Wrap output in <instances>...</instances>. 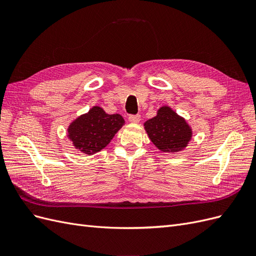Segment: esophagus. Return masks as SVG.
<instances>
[{
    "instance_id": "34e87169",
    "label": "esophagus",
    "mask_w": 256,
    "mask_h": 256,
    "mask_svg": "<svg viewBox=\"0 0 256 256\" xmlns=\"http://www.w3.org/2000/svg\"><path fill=\"white\" fill-rule=\"evenodd\" d=\"M128 120H129V122H138L141 120V115L140 114H134V115H129V118H128Z\"/></svg>"
}]
</instances>
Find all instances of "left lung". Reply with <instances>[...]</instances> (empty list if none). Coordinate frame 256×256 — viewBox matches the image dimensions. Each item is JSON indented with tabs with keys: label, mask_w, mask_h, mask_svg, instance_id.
<instances>
[{
	"label": "left lung",
	"mask_w": 256,
	"mask_h": 256,
	"mask_svg": "<svg viewBox=\"0 0 256 256\" xmlns=\"http://www.w3.org/2000/svg\"><path fill=\"white\" fill-rule=\"evenodd\" d=\"M144 127L150 141L164 152L184 150L192 136L190 126L170 106H161L154 118L145 122Z\"/></svg>",
	"instance_id": "8db88e82"
}]
</instances>
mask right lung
I'll return each mask as SVG.
<instances>
[{
    "instance_id": "right-lung-1",
    "label": "right lung",
    "mask_w": 256,
    "mask_h": 256,
    "mask_svg": "<svg viewBox=\"0 0 256 256\" xmlns=\"http://www.w3.org/2000/svg\"><path fill=\"white\" fill-rule=\"evenodd\" d=\"M124 124L122 115L106 114L102 108L92 106L69 125L68 138L76 150L92 154L104 150Z\"/></svg>"
}]
</instances>
